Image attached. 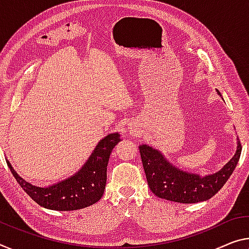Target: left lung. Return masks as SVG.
Instances as JSON below:
<instances>
[{"label": "left lung", "instance_id": "left-lung-1", "mask_svg": "<svg viewBox=\"0 0 249 249\" xmlns=\"http://www.w3.org/2000/svg\"><path fill=\"white\" fill-rule=\"evenodd\" d=\"M140 153L147 184L154 194L172 202L193 204L210 199L224 186L238 163L242 144L238 139L237 151L231 161L219 172L205 177L181 172L148 145H141Z\"/></svg>", "mask_w": 249, "mask_h": 249}]
</instances>
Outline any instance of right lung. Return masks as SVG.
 I'll list each match as a JSON object with an SVG mask.
<instances>
[{
    "label": "right lung",
    "mask_w": 249,
    "mask_h": 249,
    "mask_svg": "<svg viewBox=\"0 0 249 249\" xmlns=\"http://www.w3.org/2000/svg\"><path fill=\"white\" fill-rule=\"evenodd\" d=\"M121 141L118 133L104 137L76 174L50 187L33 186L18 175L9 160L6 163L19 186L39 206L53 211H76L90 206L102 198L109 155Z\"/></svg>",
    "instance_id": "1"
}]
</instances>
